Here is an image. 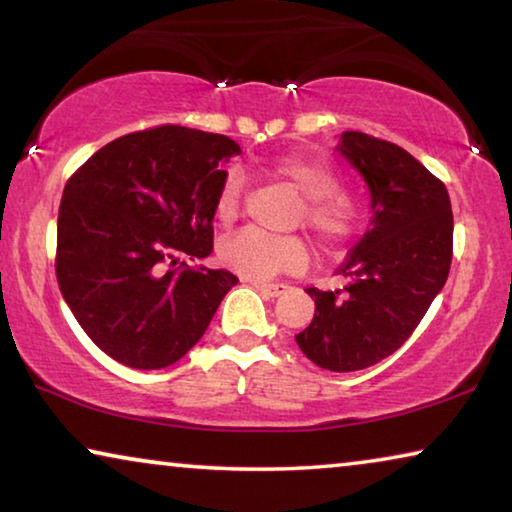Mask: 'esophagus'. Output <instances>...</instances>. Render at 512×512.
<instances>
[{"label":"esophagus","mask_w":512,"mask_h":512,"mask_svg":"<svg viewBox=\"0 0 512 512\" xmlns=\"http://www.w3.org/2000/svg\"><path fill=\"white\" fill-rule=\"evenodd\" d=\"M253 284V287L262 293V296H266V298H277V296H282L284 291H287L289 287L287 284H282V282H250Z\"/></svg>","instance_id":"34e87169"}]
</instances>
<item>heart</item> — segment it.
<instances>
[{
	"label": "heart",
	"instance_id": "b5f03b06",
	"mask_svg": "<svg viewBox=\"0 0 512 512\" xmlns=\"http://www.w3.org/2000/svg\"><path fill=\"white\" fill-rule=\"evenodd\" d=\"M268 173L305 198L302 221L314 232L318 244L327 250L341 248L357 228V205L350 196L339 194V173L327 162L309 155H287L275 160ZM221 223L237 221L241 212V183L230 176L219 189L214 203ZM221 262L248 280H268L277 273H293L305 268L309 253L298 237H268L257 230H241L219 246Z\"/></svg>",
	"mask_w": 512,
	"mask_h": 512
}]
</instances>
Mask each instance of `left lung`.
<instances>
[{"mask_svg": "<svg viewBox=\"0 0 512 512\" xmlns=\"http://www.w3.org/2000/svg\"><path fill=\"white\" fill-rule=\"evenodd\" d=\"M336 151L366 183L372 216L339 271L345 291L307 289L316 314L296 343L316 366L352 372L402 348L443 291L454 216L445 185L402 146L345 131Z\"/></svg>", "mask_w": 512, "mask_h": 512, "instance_id": "left-lung-1", "label": "left lung"}]
</instances>
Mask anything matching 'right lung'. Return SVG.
I'll return each mask as SVG.
<instances>
[{
	"label": "right lung",
	"mask_w": 512,
	"mask_h": 512,
	"mask_svg": "<svg viewBox=\"0 0 512 512\" xmlns=\"http://www.w3.org/2000/svg\"><path fill=\"white\" fill-rule=\"evenodd\" d=\"M239 153L225 135L158 126L117 137L67 180L58 287L108 357L137 370L171 366L239 282L225 268L180 262L212 253L214 203L228 178L221 164Z\"/></svg>",
	"instance_id": "add662e5"
}]
</instances>
